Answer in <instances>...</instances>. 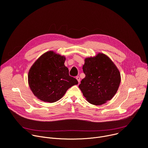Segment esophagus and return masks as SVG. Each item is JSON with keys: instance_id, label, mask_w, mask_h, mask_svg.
<instances>
[{"instance_id": "34e87169", "label": "esophagus", "mask_w": 148, "mask_h": 148, "mask_svg": "<svg viewBox=\"0 0 148 148\" xmlns=\"http://www.w3.org/2000/svg\"><path fill=\"white\" fill-rule=\"evenodd\" d=\"M76 79H77V81H78V82H80V79H80V77H79V76L76 77Z\"/></svg>"}]
</instances>
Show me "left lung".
<instances>
[{"mask_svg": "<svg viewBox=\"0 0 148 148\" xmlns=\"http://www.w3.org/2000/svg\"><path fill=\"white\" fill-rule=\"evenodd\" d=\"M82 70L86 77L79 88L91 104L100 105L111 100L121 82V74L111 59L102 53L87 58Z\"/></svg>", "mask_w": 148, "mask_h": 148, "instance_id": "left-lung-1", "label": "left lung"}]
</instances>
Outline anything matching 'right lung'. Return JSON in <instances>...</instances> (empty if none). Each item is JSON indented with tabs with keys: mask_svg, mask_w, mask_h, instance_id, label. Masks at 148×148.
Returning <instances> with one entry per match:
<instances>
[{
	"mask_svg": "<svg viewBox=\"0 0 148 148\" xmlns=\"http://www.w3.org/2000/svg\"><path fill=\"white\" fill-rule=\"evenodd\" d=\"M66 58L50 51L43 54L29 70L28 81L34 95L45 102H54L78 81L69 75Z\"/></svg>",
	"mask_w": 148,
	"mask_h": 148,
	"instance_id": "obj_1",
	"label": "right lung"
}]
</instances>
